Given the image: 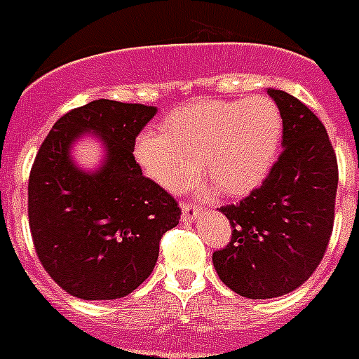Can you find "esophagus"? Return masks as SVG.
<instances>
[{
  "instance_id": "1",
  "label": "esophagus",
  "mask_w": 359,
  "mask_h": 359,
  "mask_svg": "<svg viewBox=\"0 0 359 359\" xmlns=\"http://www.w3.org/2000/svg\"><path fill=\"white\" fill-rule=\"evenodd\" d=\"M198 215H200V207L194 205V203H182V220L192 222V220L198 219Z\"/></svg>"
}]
</instances>
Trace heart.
<instances>
[{
    "label": "heart",
    "mask_w": 359,
    "mask_h": 359,
    "mask_svg": "<svg viewBox=\"0 0 359 359\" xmlns=\"http://www.w3.org/2000/svg\"><path fill=\"white\" fill-rule=\"evenodd\" d=\"M281 131L280 106L264 95L196 100L172 110L163 131L140 133L135 159L148 179L169 192L190 187L203 165L220 192L245 196L270 171Z\"/></svg>",
    "instance_id": "obj_1"
}]
</instances>
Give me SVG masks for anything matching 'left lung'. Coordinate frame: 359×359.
<instances>
[{"label": "left lung", "mask_w": 359, "mask_h": 359, "mask_svg": "<svg viewBox=\"0 0 359 359\" xmlns=\"http://www.w3.org/2000/svg\"><path fill=\"white\" fill-rule=\"evenodd\" d=\"M283 118V150L259 188L220 207L232 240L213 253L228 287L247 299L291 293L314 274L335 222L339 167L325 127L306 104L268 89Z\"/></svg>", "instance_id": "1"}]
</instances>
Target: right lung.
Listing matches in <instances>:
<instances>
[{
	"instance_id": "add662e5",
	"label": "right lung",
	"mask_w": 359,
	"mask_h": 359,
	"mask_svg": "<svg viewBox=\"0 0 359 359\" xmlns=\"http://www.w3.org/2000/svg\"><path fill=\"white\" fill-rule=\"evenodd\" d=\"M154 106L93 100L74 108L41 142L28 180V220L47 274L83 301L133 293L152 274L159 241L179 224L171 194L146 179L133 156L135 140L156 116ZM95 132L107 146L105 165L85 173L69 146Z\"/></svg>"
}]
</instances>
